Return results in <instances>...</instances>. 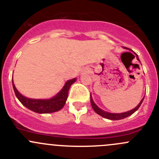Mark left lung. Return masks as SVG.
Here are the masks:
<instances>
[{
    "label": "left lung",
    "mask_w": 159,
    "mask_h": 159,
    "mask_svg": "<svg viewBox=\"0 0 159 159\" xmlns=\"http://www.w3.org/2000/svg\"><path fill=\"white\" fill-rule=\"evenodd\" d=\"M137 58H138V60L139 61L138 56H137ZM144 98H142V100L141 101V102H140L139 104H138V106H137L136 107L134 108V109H131V110L128 111V112H122V113H110V112H106V111H103L102 109H99V108H98V106H97L94 103L93 100H92V96L90 97V101H91V105H92V109H94V111H95V112H96L97 114L100 115L101 116L104 117V118L111 120H122V119L126 118V117H127V116H129L132 115V114H133L134 112H136V111L138 110V109H139L140 106H141V103H142L143 100H144Z\"/></svg>",
    "instance_id": "left-lung-1"
}]
</instances>
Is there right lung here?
<instances>
[{
	"mask_svg": "<svg viewBox=\"0 0 159 159\" xmlns=\"http://www.w3.org/2000/svg\"><path fill=\"white\" fill-rule=\"evenodd\" d=\"M75 81L76 78L67 81L61 92L56 96L50 99H32V98H25L17 90L13 83V80H12V84H13L15 95L23 106L38 113H50V112L59 111L64 107L68 95L69 89Z\"/></svg>",
	"mask_w": 159,
	"mask_h": 159,
	"instance_id": "add662e5",
	"label": "right lung"
}]
</instances>
